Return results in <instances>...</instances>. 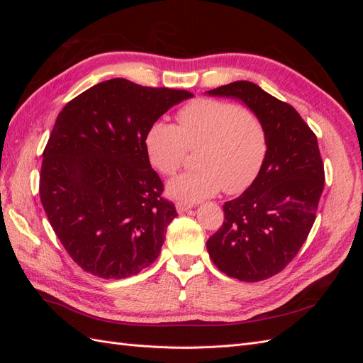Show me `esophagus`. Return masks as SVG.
<instances>
[{
  "label": "esophagus",
  "instance_id": "1",
  "mask_svg": "<svg viewBox=\"0 0 363 363\" xmlns=\"http://www.w3.org/2000/svg\"><path fill=\"white\" fill-rule=\"evenodd\" d=\"M175 207H177V212H179V213H184V212H188L189 208H192V204L183 203V201H177V203H175Z\"/></svg>",
  "mask_w": 363,
  "mask_h": 363
}]
</instances>
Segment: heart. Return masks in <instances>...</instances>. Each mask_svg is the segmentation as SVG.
I'll return each instance as SVG.
<instances>
[{
    "instance_id": "obj_1",
    "label": "heart",
    "mask_w": 363,
    "mask_h": 363,
    "mask_svg": "<svg viewBox=\"0 0 363 363\" xmlns=\"http://www.w3.org/2000/svg\"><path fill=\"white\" fill-rule=\"evenodd\" d=\"M179 127L152 124L145 136L150 162L159 172L177 171L189 148H199V169L184 172L168 182L172 199L196 203L224 189L228 194L244 191L256 179L265 159V131L257 116L232 103L200 98L183 106Z\"/></svg>"
}]
</instances>
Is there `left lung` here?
Returning <instances> with one entry per match:
<instances>
[{
	"label": "left lung",
	"mask_w": 363,
	"mask_h": 363,
	"mask_svg": "<svg viewBox=\"0 0 363 363\" xmlns=\"http://www.w3.org/2000/svg\"><path fill=\"white\" fill-rule=\"evenodd\" d=\"M235 98L257 116L267 152L242 195L224 203V223L208 238L216 268L240 281L279 274L296 256L315 223L324 189V164L313 131L298 112L251 82L207 91Z\"/></svg>",
	"instance_id": "1"
}]
</instances>
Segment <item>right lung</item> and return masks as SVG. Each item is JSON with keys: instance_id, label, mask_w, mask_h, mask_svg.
<instances>
[{"instance_id": "add662e5", "label": "right lung", "mask_w": 363, "mask_h": 363, "mask_svg": "<svg viewBox=\"0 0 363 363\" xmlns=\"http://www.w3.org/2000/svg\"><path fill=\"white\" fill-rule=\"evenodd\" d=\"M194 94L112 79L63 107L43 151L39 194L72 260L101 279L150 267L177 216L151 168L150 127Z\"/></svg>"}]
</instances>
